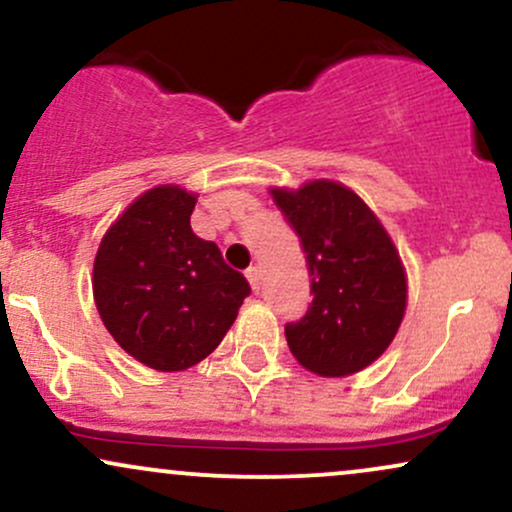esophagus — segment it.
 <instances>
[{"mask_svg":"<svg viewBox=\"0 0 512 512\" xmlns=\"http://www.w3.org/2000/svg\"><path fill=\"white\" fill-rule=\"evenodd\" d=\"M245 276H248L252 291H255V293L260 291V267H248V269H245Z\"/></svg>","mask_w":512,"mask_h":512,"instance_id":"34e87169","label":"esophagus"}]
</instances>
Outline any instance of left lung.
Here are the masks:
<instances>
[{
  "label": "left lung",
  "instance_id": "8db88e82",
  "mask_svg": "<svg viewBox=\"0 0 512 512\" xmlns=\"http://www.w3.org/2000/svg\"><path fill=\"white\" fill-rule=\"evenodd\" d=\"M272 197L308 262L313 303L284 327L291 354L317 375L363 370L390 346L407 308L402 260L378 216L332 180Z\"/></svg>",
  "mask_w": 512,
  "mask_h": 512
}]
</instances>
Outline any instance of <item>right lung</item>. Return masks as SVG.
Wrapping results in <instances>:
<instances>
[{
	"label": "right lung",
	"instance_id": "obj_1",
	"mask_svg": "<svg viewBox=\"0 0 512 512\" xmlns=\"http://www.w3.org/2000/svg\"><path fill=\"white\" fill-rule=\"evenodd\" d=\"M197 197L178 185L144 192L108 228L93 262L105 330L144 366L173 373L207 358L250 284L211 240L192 233Z\"/></svg>",
	"mask_w": 512,
	"mask_h": 512
}]
</instances>
